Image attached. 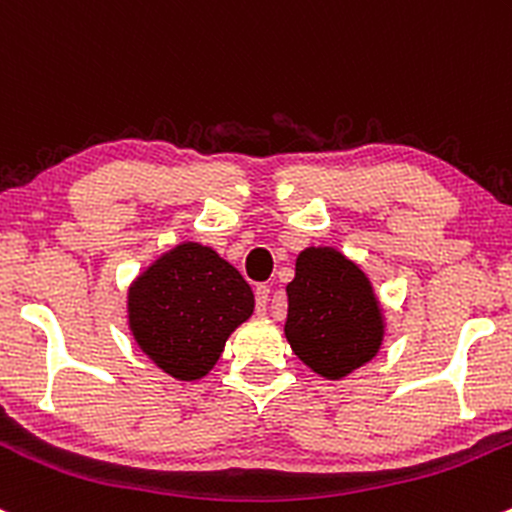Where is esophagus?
I'll return each instance as SVG.
<instances>
[{"label": "esophagus", "mask_w": 512, "mask_h": 512, "mask_svg": "<svg viewBox=\"0 0 512 512\" xmlns=\"http://www.w3.org/2000/svg\"><path fill=\"white\" fill-rule=\"evenodd\" d=\"M255 304H257V314H265L267 304H270V287H267V284H257Z\"/></svg>", "instance_id": "34e87169"}]
</instances>
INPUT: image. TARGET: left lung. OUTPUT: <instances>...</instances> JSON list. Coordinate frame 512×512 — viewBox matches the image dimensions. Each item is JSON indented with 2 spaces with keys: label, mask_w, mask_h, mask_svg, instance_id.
Masks as SVG:
<instances>
[{
  "label": "left lung",
  "mask_w": 512,
  "mask_h": 512,
  "mask_svg": "<svg viewBox=\"0 0 512 512\" xmlns=\"http://www.w3.org/2000/svg\"><path fill=\"white\" fill-rule=\"evenodd\" d=\"M287 299L284 333L314 373L341 380L380 351L385 324L370 279L333 247L301 252Z\"/></svg>",
  "instance_id": "obj_1"
}]
</instances>
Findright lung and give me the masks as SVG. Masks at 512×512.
<instances>
[{"mask_svg": "<svg viewBox=\"0 0 512 512\" xmlns=\"http://www.w3.org/2000/svg\"><path fill=\"white\" fill-rule=\"evenodd\" d=\"M255 309L250 284L211 247L184 242L129 287V331L176 380H198Z\"/></svg>", "mask_w": 512, "mask_h": 512, "instance_id": "add662e5", "label": "right lung"}]
</instances>
